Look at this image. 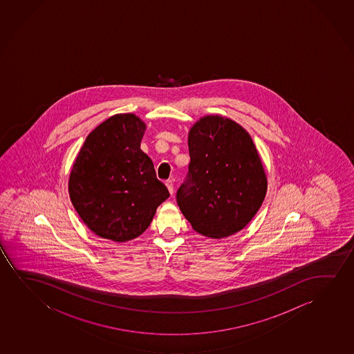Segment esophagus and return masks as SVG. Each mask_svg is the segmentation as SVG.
I'll return each instance as SVG.
<instances>
[{
	"label": "esophagus",
	"mask_w": 354,
	"mask_h": 354,
	"mask_svg": "<svg viewBox=\"0 0 354 354\" xmlns=\"http://www.w3.org/2000/svg\"><path fill=\"white\" fill-rule=\"evenodd\" d=\"M165 185H167V187L169 189L170 194H173V192H174V184H173V181H171V180H167Z\"/></svg>",
	"instance_id": "obj_1"
}]
</instances>
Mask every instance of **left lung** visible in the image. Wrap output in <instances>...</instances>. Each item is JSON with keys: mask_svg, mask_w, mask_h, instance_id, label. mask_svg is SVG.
<instances>
[{"mask_svg": "<svg viewBox=\"0 0 354 354\" xmlns=\"http://www.w3.org/2000/svg\"><path fill=\"white\" fill-rule=\"evenodd\" d=\"M189 171L176 192L181 213L207 237L241 231L266 196V175L252 138L228 118L203 117L189 131Z\"/></svg>", "mask_w": 354, "mask_h": 354, "instance_id": "left-lung-1", "label": "left lung"}]
</instances>
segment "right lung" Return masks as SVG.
I'll return each mask as SVG.
<instances>
[{"instance_id":"1","label":"right lung","mask_w":354,"mask_h":354,"mask_svg":"<svg viewBox=\"0 0 354 354\" xmlns=\"http://www.w3.org/2000/svg\"><path fill=\"white\" fill-rule=\"evenodd\" d=\"M145 124L133 113L112 116L87 136L73 163L68 194L93 232L127 242L149 227L169 197L150 157L140 150Z\"/></svg>"}]
</instances>
